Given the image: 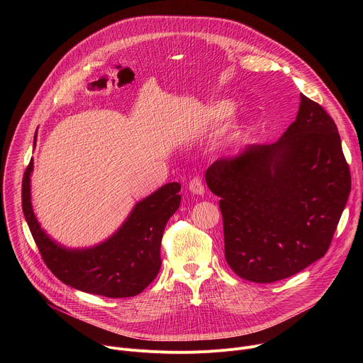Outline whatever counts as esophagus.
<instances>
[{
  "label": "esophagus",
  "mask_w": 363,
  "mask_h": 363,
  "mask_svg": "<svg viewBox=\"0 0 363 363\" xmlns=\"http://www.w3.org/2000/svg\"><path fill=\"white\" fill-rule=\"evenodd\" d=\"M188 189L195 194V195H202L205 192V186L202 184V179L201 178H194L189 181V185H188Z\"/></svg>",
  "instance_id": "esophagus-1"
}]
</instances>
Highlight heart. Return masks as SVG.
<instances>
[{"label": "heart", "mask_w": 363, "mask_h": 363, "mask_svg": "<svg viewBox=\"0 0 363 363\" xmlns=\"http://www.w3.org/2000/svg\"><path fill=\"white\" fill-rule=\"evenodd\" d=\"M235 111V103L231 100H224L217 103L213 108H210L208 111V116L211 121L216 122H223L225 119H228Z\"/></svg>", "instance_id": "b5f03b06"}]
</instances>
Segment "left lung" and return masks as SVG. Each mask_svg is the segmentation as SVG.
Returning a JSON list of instances; mask_svg holds the SVG:
<instances>
[{
  "instance_id": "left-lung-1",
  "label": "left lung",
  "mask_w": 363,
  "mask_h": 363,
  "mask_svg": "<svg viewBox=\"0 0 363 363\" xmlns=\"http://www.w3.org/2000/svg\"><path fill=\"white\" fill-rule=\"evenodd\" d=\"M205 181L221 198L225 260L254 283L287 279L322 258L350 192L337 128L304 94L277 142L216 161Z\"/></svg>"
}]
</instances>
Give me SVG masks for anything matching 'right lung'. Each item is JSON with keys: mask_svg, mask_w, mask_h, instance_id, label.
<instances>
[{"mask_svg": "<svg viewBox=\"0 0 363 363\" xmlns=\"http://www.w3.org/2000/svg\"><path fill=\"white\" fill-rule=\"evenodd\" d=\"M35 145V136H34ZM30 161L21 189L23 213L45 266L65 284L105 297H132L143 291L161 269L165 225L181 203V185L171 182L139 201L122 227L90 248H66L40 227L31 205Z\"/></svg>", "mask_w": 363, "mask_h": 363, "instance_id": "1", "label": "right lung"}]
</instances>
